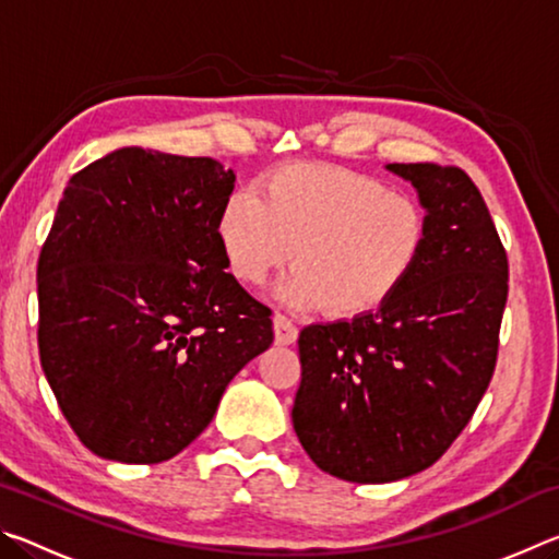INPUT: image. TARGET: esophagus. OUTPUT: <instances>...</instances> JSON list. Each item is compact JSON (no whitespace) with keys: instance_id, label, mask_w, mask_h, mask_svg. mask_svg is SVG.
<instances>
[{"instance_id":"1","label":"esophagus","mask_w":559,"mask_h":559,"mask_svg":"<svg viewBox=\"0 0 559 559\" xmlns=\"http://www.w3.org/2000/svg\"><path fill=\"white\" fill-rule=\"evenodd\" d=\"M273 333H276V345H293L298 340V328L286 316L273 318Z\"/></svg>"}]
</instances>
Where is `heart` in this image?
Masks as SVG:
<instances>
[{
	"label": "heart",
	"instance_id": "heart-1",
	"mask_svg": "<svg viewBox=\"0 0 559 559\" xmlns=\"http://www.w3.org/2000/svg\"><path fill=\"white\" fill-rule=\"evenodd\" d=\"M257 193L234 192L216 214V241L236 281L259 286L293 259L276 286L283 306L357 318L394 298L427 249L429 219L412 194L353 169L293 163Z\"/></svg>",
	"mask_w": 559,
	"mask_h": 559
}]
</instances>
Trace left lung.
Segmentation results:
<instances>
[{
    "instance_id": "8db88e82",
    "label": "left lung",
    "mask_w": 559,
    "mask_h": 559,
    "mask_svg": "<svg viewBox=\"0 0 559 559\" xmlns=\"http://www.w3.org/2000/svg\"><path fill=\"white\" fill-rule=\"evenodd\" d=\"M419 194L427 249L372 313L300 330L293 429L320 471L390 484L429 468L476 412L496 370L508 257L459 167L386 165Z\"/></svg>"
}]
</instances>
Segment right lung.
Masks as SVG:
<instances>
[{"mask_svg":"<svg viewBox=\"0 0 559 559\" xmlns=\"http://www.w3.org/2000/svg\"><path fill=\"white\" fill-rule=\"evenodd\" d=\"M212 157L120 147L69 179L46 239L39 357L83 447L120 463L177 456L273 343L271 310L226 273Z\"/></svg>","mask_w":559,"mask_h":559,"instance_id":"obj_1","label":"right lung"}]
</instances>
